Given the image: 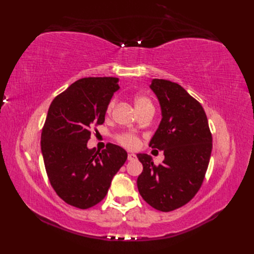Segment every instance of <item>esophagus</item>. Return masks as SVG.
Instances as JSON below:
<instances>
[{"instance_id":"34e87169","label":"esophagus","mask_w":254,"mask_h":254,"mask_svg":"<svg viewBox=\"0 0 254 254\" xmlns=\"http://www.w3.org/2000/svg\"><path fill=\"white\" fill-rule=\"evenodd\" d=\"M136 158V156L134 155V153H128V160L129 161H132V160H134Z\"/></svg>"}]
</instances>
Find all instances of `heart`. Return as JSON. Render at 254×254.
Here are the masks:
<instances>
[{"mask_svg":"<svg viewBox=\"0 0 254 254\" xmlns=\"http://www.w3.org/2000/svg\"><path fill=\"white\" fill-rule=\"evenodd\" d=\"M115 103H117L115 98L110 99V102L108 103V105H107V109H106L107 114H110L112 112L114 106H115ZM134 106H135L136 110L139 112H141L145 109H147V108H153L150 99L147 96L141 95V94L136 95L134 97ZM118 142L120 144H122L123 146H125V147L130 148V149L136 148L140 144L139 137H137L134 133H131V132H126V133L120 134L118 136Z\"/></svg>","mask_w":254,"mask_h":254,"instance_id":"b5f03b06","label":"heart"}]
</instances>
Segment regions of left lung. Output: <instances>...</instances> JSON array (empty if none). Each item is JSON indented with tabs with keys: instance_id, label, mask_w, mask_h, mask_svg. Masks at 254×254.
<instances>
[{
	"instance_id": "left-lung-1",
	"label": "left lung",
	"mask_w": 254,
	"mask_h": 254,
	"mask_svg": "<svg viewBox=\"0 0 254 254\" xmlns=\"http://www.w3.org/2000/svg\"><path fill=\"white\" fill-rule=\"evenodd\" d=\"M162 120L149 147L163 150V162L155 165L150 156L137 153L143 172L136 184L144 200L153 209L174 211L187 204L200 189L210 162L212 133L205 112L180 84L152 79Z\"/></svg>"
}]
</instances>
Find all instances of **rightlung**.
I'll return each mask as SVG.
<instances>
[{"instance_id":"add662e5","label":"right lung","mask_w":254,"mask_h":254,"mask_svg":"<svg viewBox=\"0 0 254 254\" xmlns=\"http://www.w3.org/2000/svg\"><path fill=\"white\" fill-rule=\"evenodd\" d=\"M115 77H86L53 99L41 132V151L51 186L67 204L81 210L101 202L127 152L108 143L89 149L91 129L105 122L107 105L119 90Z\"/></svg>"}]
</instances>
